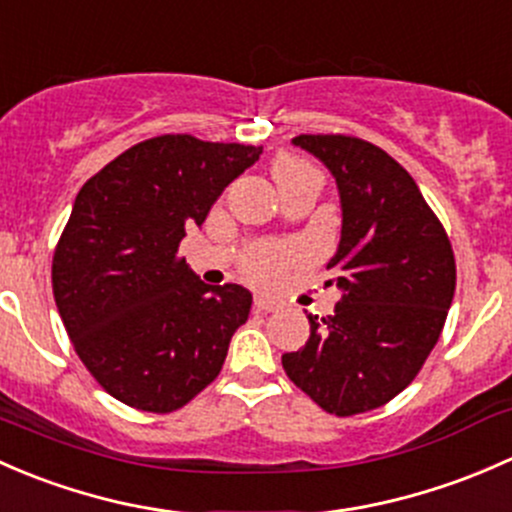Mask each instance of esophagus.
Listing matches in <instances>:
<instances>
[{
  "instance_id": "1",
  "label": "esophagus",
  "mask_w": 512,
  "mask_h": 512,
  "mask_svg": "<svg viewBox=\"0 0 512 512\" xmlns=\"http://www.w3.org/2000/svg\"><path fill=\"white\" fill-rule=\"evenodd\" d=\"M254 308L258 310V313H271V310H276V303L268 298H263V295H258V298L254 300Z\"/></svg>"
}]
</instances>
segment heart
<instances>
[{"mask_svg": "<svg viewBox=\"0 0 512 512\" xmlns=\"http://www.w3.org/2000/svg\"><path fill=\"white\" fill-rule=\"evenodd\" d=\"M305 177H320V172L315 170L310 162L300 160V157L281 155V157H276V162H273V179H276V184L281 192L283 189L293 187L295 182H300V179H305ZM286 263H288L286 251L266 246V249H258V251H254V254L246 256L244 271L251 281L263 283V286H266V283H276L278 278L283 276V268H286Z\"/></svg>", "mask_w": 512, "mask_h": 512, "instance_id": "heart-1", "label": "heart"}]
</instances>
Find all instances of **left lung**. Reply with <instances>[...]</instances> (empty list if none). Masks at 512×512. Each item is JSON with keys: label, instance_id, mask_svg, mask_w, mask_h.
<instances>
[{"label": "left lung", "instance_id": "obj_1", "mask_svg": "<svg viewBox=\"0 0 512 512\" xmlns=\"http://www.w3.org/2000/svg\"><path fill=\"white\" fill-rule=\"evenodd\" d=\"M293 145L337 182L342 231L328 283L340 300L328 318L308 315V342L283 355V370L328 414L370 412L412 384L444 330L456 291L451 241L382 147L350 135H298Z\"/></svg>", "mask_w": 512, "mask_h": 512}]
</instances>
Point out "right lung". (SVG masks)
I'll return each instance as SVG.
<instances>
[{"label":"right lung","instance_id":"add662e5","mask_svg":"<svg viewBox=\"0 0 512 512\" xmlns=\"http://www.w3.org/2000/svg\"><path fill=\"white\" fill-rule=\"evenodd\" d=\"M261 147L160 135L138 142L78 192L51 283L66 333L110 397L170 414L221 372L251 293L207 286L179 256Z\"/></svg>","mask_w":512,"mask_h":512}]
</instances>
